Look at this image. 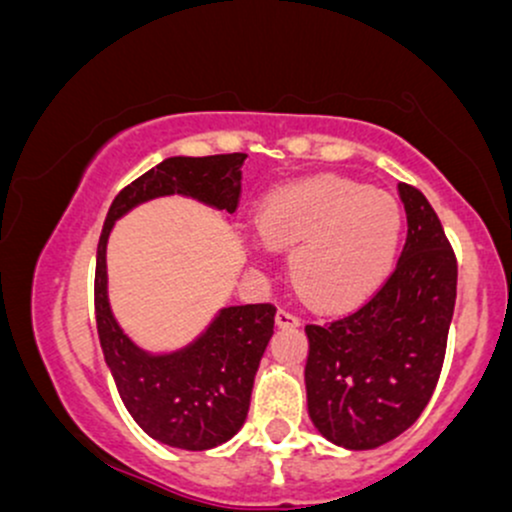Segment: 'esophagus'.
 <instances>
[{"label": "esophagus", "instance_id": "esophagus-1", "mask_svg": "<svg viewBox=\"0 0 512 512\" xmlns=\"http://www.w3.org/2000/svg\"><path fill=\"white\" fill-rule=\"evenodd\" d=\"M276 325H279V327H296V325H301V317H298L289 308H279V313H276Z\"/></svg>", "mask_w": 512, "mask_h": 512}]
</instances>
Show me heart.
I'll return each instance as SVG.
<instances>
[{
    "label": "heart",
    "mask_w": 512,
    "mask_h": 512,
    "mask_svg": "<svg viewBox=\"0 0 512 512\" xmlns=\"http://www.w3.org/2000/svg\"><path fill=\"white\" fill-rule=\"evenodd\" d=\"M402 207L390 192L344 178H313L274 192L257 214V233L292 250L296 291L317 308L366 298L395 262Z\"/></svg>",
    "instance_id": "heart-1"
}]
</instances>
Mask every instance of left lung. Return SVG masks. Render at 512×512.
<instances>
[{
    "label": "left lung",
    "instance_id": "8db88e82",
    "mask_svg": "<svg viewBox=\"0 0 512 512\" xmlns=\"http://www.w3.org/2000/svg\"><path fill=\"white\" fill-rule=\"evenodd\" d=\"M407 243L378 291L351 313L305 325L308 414L346 450L402 436L426 409L443 370L457 296V260L438 214L402 182Z\"/></svg>",
    "mask_w": 512,
    "mask_h": 512
}]
</instances>
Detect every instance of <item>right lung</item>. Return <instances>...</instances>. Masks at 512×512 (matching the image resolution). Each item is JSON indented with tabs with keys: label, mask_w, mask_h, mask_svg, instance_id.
Here are the masks:
<instances>
[{
	"label": "right lung",
	"mask_w": 512,
	"mask_h": 512,
	"mask_svg": "<svg viewBox=\"0 0 512 512\" xmlns=\"http://www.w3.org/2000/svg\"><path fill=\"white\" fill-rule=\"evenodd\" d=\"M245 154L173 156L122 187L105 216L96 255V325L101 349L122 402L144 433L182 450L226 443L248 419L252 385L274 334V303L223 308L209 330L178 354L151 356L117 327L108 305L105 243L110 228L146 199L187 195L233 214L240 199Z\"/></svg>",
	"instance_id": "add662e5"
}]
</instances>
